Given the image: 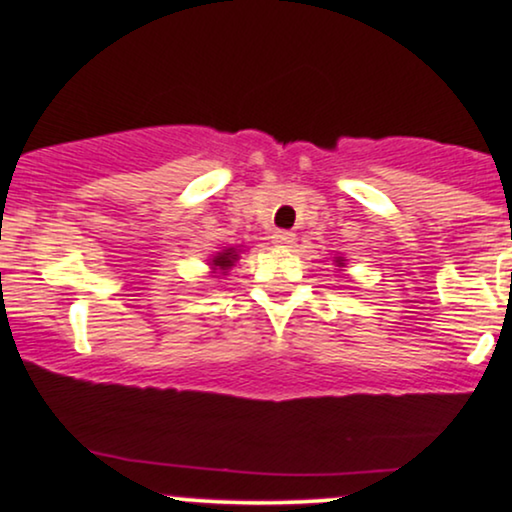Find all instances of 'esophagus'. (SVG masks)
<instances>
[{
	"instance_id": "esophagus-1",
	"label": "esophagus",
	"mask_w": 512,
	"mask_h": 512,
	"mask_svg": "<svg viewBox=\"0 0 512 512\" xmlns=\"http://www.w3.org/2000/svg\"><path fill=\"white\" fill-rule=\"evenodd\" d=\"M272 243L276 245V248H293V243H296V233H291V231H274Z\"/></svg>"
}]
</instances>
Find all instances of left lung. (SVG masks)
Instances as JSON below:
<instances>
[{
	"label": "left lung",
	"mask_w": 512,
	"mask_h": 512,
	"mask_svg": "<svg viewBox=\"0 0 512 512\" xmlns=\"http://www.w3.org/2000/svg\"><path fill=\"white\" fill-rule=\"evenodd\" d=\"M334 262H337V267H344V257H334Z\"/></svg>",
	"instance_id": "1"
}]
</instances>
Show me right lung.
<instances>
[{"mask_svg":"<svg viewBox=\"0 0 512 512\" xmlns=\"http://www.w3.org/2000/svg\"><path fill=\"white\" fill-rule=\"evenodd\" d=\"M238 255H240L238 248H226V250L216 252V255L211 257V267H214L219 274H226L228 269H231L233 264H236Z\"/></svg>","mask_w":512,"mask_h":512,"instance_id":"1","label":"right lung"}]
</instances>
